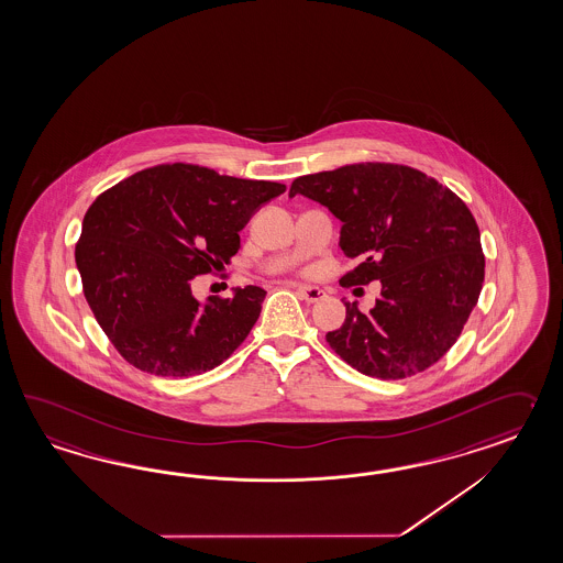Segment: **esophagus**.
Here are the masks:
<instances>
[{"label":"esophagus","instance_id":"34e87169","mask_svg":"<svg viewBox=\"0 0 563 563\" xmlns=\"http://www.w3.org/2000/svg\"><path fill=\"white\" fill-rule=\"evenodd\" d=\"M297 295L307 302H317L325 297V292L321 288L311 287V285H297Z\"/></svg>","mask_w":563,"mask_h":563}]
</instances>
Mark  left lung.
<instances>
[{"label": "left lung", "instance_id": "obj_1", "mask_svg": "<svg viewBox=\"0 0 563 563\" xmlns=\"http://www.w3.org/2000/svg\"><path fill=\"white\" fill-rule=\"evenodd\" d=\"M342 221L340 246L357 258L343 287L380 280L371 313L345 305L325 340L352 368L384 380L433 366L466 325L484 283L481 230L466 203L411 166L360 163L292 180Z\"/></svg>", "mask_w": 563, "mask_h": 563}]
</instances>
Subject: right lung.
Here are the masks:
<instances>
[{
    "mask_svg": "<svg viewBox=\"0 0 563 563\" xmlns=\"http://www.w3.org/2000/svg\"><path fill=\"white\" fill-rule=\"evenodd\" d=\"M285 189L175 163L140 170L97 197L75 262L97 323L124 360L185 378L232 356L258 321L266 290L250 285L199 302L191 280L221 271L240 247V230Z\"/></svg>",
    "mask_w": 563,
    "mask_h": 563,
    "instance_id": "right-lung-1",
    "label": "right lung"
}]
</instances>
